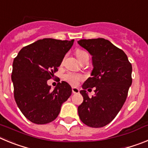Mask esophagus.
Wrapping results in <instances>:
<instances>
[{"mask_svg": "<svg viewBox=\"0 0 148 148\" xmlns=\"http://www.w3.org/2000/svg\"><path fill=\"white\" fill-rule=\"evenodd\" d=\"M72 92L74 94L78 93V92H79V90H78V88H76V87H73V88H72Z\"/></svg>", "mask_w": 148, "mask_h": 148, "instance_id": "34e87169", "label": "esophagus"}]
</instances>
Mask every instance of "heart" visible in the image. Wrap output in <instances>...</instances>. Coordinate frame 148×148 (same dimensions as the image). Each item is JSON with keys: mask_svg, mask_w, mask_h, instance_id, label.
Listing matches in <instances>:
<instances>
[{"mask_svg": "<svg viewBox=\"0 0 148 148\" xmlns=\"http://www.w3.org/2000/svg\"><path fill=\"white\" fill-rule=\"evenodd\" d=\"M85 54H87L85 51L81 50V49H78L76 51V56L79 60ZM64 79L71 85L76 86L80 81L84 79V75H82V74H78V73H67L64 75Z\"/></svg>", "mask_w": 148, "mask_h": 148, "instance_id": "heart-1", "label": "heart"}]
</instances>
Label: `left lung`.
Wrapping results in <instances>:
<instances>
[{"mask_svg":"<svg viewBox=\"0 0 148 148\" xmlns=\"http://www.w3.org/2000/svg\"><path fill=\"white\" fill-rule=\"evenodd\" d=\"M78 44L92 55V76L82 85L83 102L78 106L81 121L101 127L113 121L125 104L132 84V65L124 51L104 38L81 39ZM95 87L90 98L85 89Z\"/></svg>","mask_w":148,"mask_h":148,"instance_id":"1","label":"left lung"}]
</instances>
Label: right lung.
Segmentation results:
<instances>
[{
  "label": "right lung",
  "instance_id": "add662e5",
  "mask_svg": "<svg viewBox=\"0 0 148 148\" xmlns=\"http://www.w3.org/2000/svg\"><path fill=\"white\" fill-rule=\"evenodd\" d=\"M73 42L74 40L40 39L22 48L14 59V98L23 116L32 123L44 125L54 121L63 103L71 95L68 83L58 82L51 91L47 81L55 76Z\"/></svg>",
  "mask_w": 148,
  "mask_h": 148
}]
</instances>
